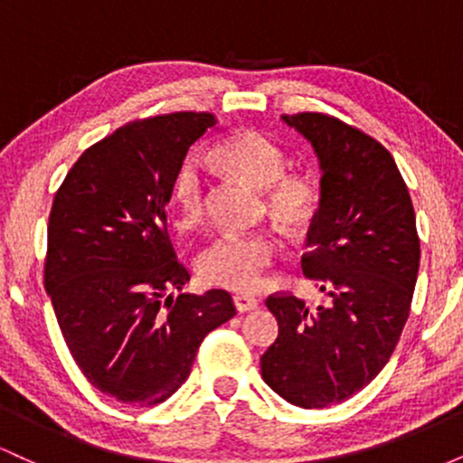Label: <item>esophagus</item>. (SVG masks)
<instances>
[{"label":"esophagus","instance_id":"1","mask_svg":"<svg viewBox=\"0 0 463 463\" xmlns=\"http://www.w3.org/2000/svg\"><path fill=\"white\" fill-rule=\"evenodd\" d=\"M232 302H235V309L239 313H248V311H254L259 307V300L252 298V296H246V294H237L235 298H232Z\"/></svg>","mask_w":463,"mask_h":463}]
</instances>
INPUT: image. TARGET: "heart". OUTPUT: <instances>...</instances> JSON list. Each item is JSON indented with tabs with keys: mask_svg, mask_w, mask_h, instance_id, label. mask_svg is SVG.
Here are the masks:
<instances>
[{
	"mask_svg": "<svg viewBox=\"0 0 463 463\" xmlns=\"http://www.w3.org/2000/svg\"><path fill=\"white\" fill-rule=\"evenodd\" d=\"M215 165L250 187L263 191L268 215L285 231H302L320 209V180L309 169H285L283 147L259 130H243L222 141L213 154ZM206 180L200 165L184 161L174 178L178 204L176 226L194 231L204 215ZM279 257V241L268 232L226 235L211 241L195 261L200 280L209 287L250 294L263 285L265 272Z\"/></svg>",
	"mask_w": 463,
	"mask_h": 463,
	"instance_id": "heart-1",
	"label": "heart"
}]
</instances>
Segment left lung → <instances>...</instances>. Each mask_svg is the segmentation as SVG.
<instances>
[{
    "instance_id": "8db88e82",
    "label": "left lung",
    "mask_w": 463,
    "mask_h": 463,
    "mask_svg": "<svg viewBox=\"0 0 463 463\" xmlns=\"http://www.w3.org/2000/svg\"><path fill=\"white\" fill-rule=\"evenodd\" d=\"M320 158V209L307 232L302 274L326 305L291 294L265 305L279 337L261 376L291 405H337L383 370L409 317L420 268L416 213L392 154L374 137L324 113L283 115Z\"/></svg>"
}]
</instances>
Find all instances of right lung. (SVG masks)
I'll return each mask as SVG.
<instances>
[{"instance_id":"1","label":"right lung","mask_w":463,"mask_h":463,"mask_svg":"<svg viewBox=\"0 0 463 463\" xmlns=\"http://www.w3.org/2000/svg\"><path fill=\"white\" fill-rule=\"evenodd\" d=\"M211 113L130 121L82 152L56 191L45 289L73 361L102 394L135 407L187 381L202 339L235 316L231 294H178L191 279L167 232L174 178Z\"/></svg>"}]
</instances>
